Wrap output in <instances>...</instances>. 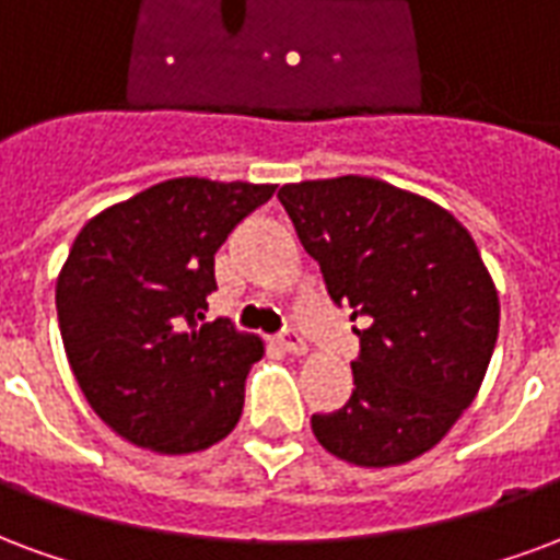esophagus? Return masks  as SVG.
Segmentation results:
<instances>
[{
	"mask_svg": "<svg viewBox=\"0 0 560 560\" xmlns=\"http://www.w3.org/2000/svg\"><path fill=\"white\" fill-rule=\"evenodd\" d=\"M280 346H283L285 352H292V354H304V352H307V340L301 337V330H298V328H283V330H280Z\"/></svg>",
	"mask_w": 560,
	"mask_h": 560,
	"instance_id": "1",
	"label": "esophagus"
}]
</instances>
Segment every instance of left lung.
Listing matches in <instances>:
<instances>
[{
	"instance_id": "8db88e82",
	"label": "left lung",
	"mask_w": 560,
	"mask_h": 560,
	"mask_svg": "<svg viewBox=\"0 0 560 560\" xmlns=\"http://www.w3.org/2000/svg\"><path fill=\"white\" fill-rule=\"evenodd\" d=\"M277 199L361 340L352 397L313 415V435L364 468L409 463L471 406L495 349L498 292L475 238L430 199L364 175Z\"/></svg>"
}]
</instances>
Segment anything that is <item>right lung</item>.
Masks as SVG:
<instances>
[{
	"instance_id": "1",
	"label": "right lung",
	"mask_w": 560,
	"mask_h": 560,
	"mask_svg": "<svg viewBox=\"0 0 560 560\" xmlns=\"http://www.w3.org/2000/svg\"><path fill=\"white\" fill-rule=\"evenodd\" d=\"M275 185L173 178L101 211L56 283L77 385L109 430L158 453L206 451L244 409L262 342L208 322L214 253Z\"/></svg>"
}]
</instances>
